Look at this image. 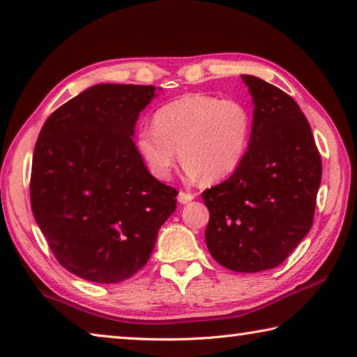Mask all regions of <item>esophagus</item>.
I'll list each match as a JSON object with an SVG mask.
<instances>
[{"label":"esophagus","instance_id":"1","mask_svg":"<svg viewBox=\"0 0 357 357\" xmlns=\"http://www.w3.org/2000/svg\"><path fill=\"white\" fill-rule=\"evenodd\" d=\"M193 198H195V195H193V193H190V192H184V190H181L179 192V195H178V202L179 203H183V204H185V203H189V202H192Z\"/></svg>","mask_w":357,"mask_h":357}]
</instances>
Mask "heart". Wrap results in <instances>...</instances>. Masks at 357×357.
I'll return each instance as SVG.
<instances>
[{"label":"heart","mask_w":357,"mask_h":357,"mask_svg":"<svg viewBox=\"0 0 357 357\" xmlns=\"http://www.w3.org/2000/svg\"><path fill=\"white\" fill-rule=\"evenodd\" d=\"M252 116L243 102L187 94L162 105L153 128L137 130L135 146L157 179H168L176 149L189 178L214 183L243 164L250 143Z\"/></svg>","instance_id":"1"}]
</instances>
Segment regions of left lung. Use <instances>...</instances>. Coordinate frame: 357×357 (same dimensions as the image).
<instances>
[{
	"label": "left lung",
	"mask_w": 357,
	"mask_h": 357,
	"mask_svg": "<svg viewBox=\"0 0 357 357\" xmlns=\"http://www.w3.org/2000/svg\"><path fill=\"white\" fill-rule=\"evenodd\" d=\"M253 98L243 164L203 193L208 250L234 273L273 269L310 231L321 183V155L296 100L274 84L241 75Z\"/></svg>",
	"instance_id": "1"
}]
</instances>
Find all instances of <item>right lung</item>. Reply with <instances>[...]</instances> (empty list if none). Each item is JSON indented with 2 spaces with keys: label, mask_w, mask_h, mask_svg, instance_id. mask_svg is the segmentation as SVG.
Here are the masks:
<instances>
[{
  "label": "right lung",
  "mask_w": 357,
  "mask_h": 357,
  "mask_svg": "<svg viewBox=\"0 0 357 357\" xmlns=\"http://www.w3.org/2000/svg\"><path fill=\"white\" fill-rule=\"evenodd\" d=\"M148 84L102 83L56 108L34 146L33 215L58 263L96 283L140 271L178 190L148 172L132 135Z\"/></svg>",
  "instance_id": "1"
}]
</instances>
